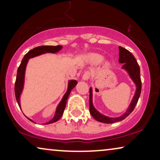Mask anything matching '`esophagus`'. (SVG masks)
I'll list each match as a JSON object with an SVG mask.
<instances>
[{
  "label": "esophagus",
  "mask_w": 160,
  "mask_h": 160,
  "mask_svg": "<svg viewBox=\"0 0 160 160\" xmlns=\"http://www.w3.org/2000/svg\"><path fill=\"white\" fill-rule=\"evenodd\" d=\"M90 77V72L89 71H86L84 72V73L83 74L82 76V79L84 81H87Z\"/></svg>",
  "instance_id": "1"
}]
</instances>
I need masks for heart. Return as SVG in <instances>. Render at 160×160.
<instances>
[{"label": "heart", "instance_id": "b5f03b06", "mask_svg": "<svg viewBox=\"0 0 160 160\" xmlns=\"http://www.w3.org/2000/svg\"><path fill=\"white\" fill-rule=\"evenodd\" d=\"M88 60L92 64L98 65L103 61L104 57L98 53H92L88 56Z\"/></svg>", "mask_w": 160, "mask_h": 160}]
</instances>
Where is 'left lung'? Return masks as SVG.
I'll use <instances>...</instances> for the list:
<instances>
[{"label":"left lung","mask_w":160,"mask_h":160,"mask_svg":"<svg viewBox=\"0 0 160 160\" xmlns=\"http://www.w3.org/2000/svg\"><path fill=\"white\" fill-rule=\"evenodd\" d=\"M119 62L123 64L122 69L124 70L128 73L130 78L135 84L136 90L135 92V95L133 96L132 100H131L130 106L127 108L125 112L120 116V117H108V116L102 114V113L99 112L95 108L92 102V88L90 87V89H89V112H90L91 115L92 116L94 119L100 122H102V123L112 124L114 123V122L122 121V120L125 119L126 117H128L132 113V111L134 110L135 107L138 102V100L139 99L140 95H141V76H140L139 65L138 64L134 56L128 50H127L126 49H124V48L122 47H119Z\"/></svg>","instance_id":"8db88e82"}]
</instances>
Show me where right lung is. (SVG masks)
Wrapping results in <instances>:
<instances>
[{"label":"right lung","instance_id":"right-lung-1","mask_svg":"<svg viewBox=\"0 0 160 160\" xmlns=\"http://www.w3.org/2000/svg\"><path fill=\"white\" fill-rule=\"evenodd\" d=\"M62 49V46H55V47H54V46H41V47H38L34 48V49L30 50V51L28 52V53L25 54V57H24L22 59V60L20 65H19L18 69H17V78H16V82H15V86H14L15 96H16L17 102L19 105V108H21L20 98L24 89V85H25L26 67H27L28 62L30 59L33 58L35 57L40 56L41 54H47V53L56 54L58 53V52H60ZM77 84L78 82H76V80L71 79L68 81L66 92L65 93L64 95H63L62 100H61V101L59 102L58 106H57L54 116L53 117V118L50 120V121L46 122V123L43 124H49L54 123V122L58 121V120L60 119L61 117H62L63 114V112H64L65 106H66V102H67L68 98L70 95V93H71L72 89L76 86V84ZM27 118L28 119H29L30 122L36 123V122L32 121L31 119H30V118L28 117Z\"/></svg>","mask_w":160,"mask_h":160}]
</instances>
